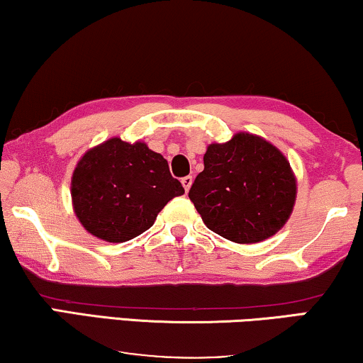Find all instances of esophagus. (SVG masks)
<instances>
[{"label":"esophagus","mask_w":363,"mask_h":363,"mask_svg":"<svg viewBox=\"0 0 363 363\" xmlns=\"http://www.w3.org/2000/svg\"><path fill=\"white\" fill-rule=\"evenodd\" d=\"M191 183H193V177L191 175H186V177L182 178V185H183V188H185V191L190 190Z\"/></svg>","instance_id":"34e87169"}]
</instances>
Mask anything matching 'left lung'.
<instances>
[{
  "mask_svg": "<svg viewBox=\"0 0 363 363\" xmlns=\"http://www.w3.org/2000/svg\"><path fill=\"white\" fill-rule=\"evenodd\" d=\"M203 162L188 196L211 231L247 245L284 226L296 201V178L274 145L236 133L230 142L211 143Z\"/></svg>",
  "mask_w": 363,
  "mask_h": 363,
  "instance_id": "1",
  "label": "left lung"
}]
</instances>
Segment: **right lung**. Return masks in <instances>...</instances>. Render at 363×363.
I'll return each mask as SVG.
<instances>
[{"instance_id":"obj_1","label":"right lung","mask_w":363,"mask_h":363,"mask_svg":"<svg viewBox=\"0 0 363 363\" xmlns=\"http://www.w3.org/2000/svg\"><path fill=\"white\" fill-rule=\"evenodd\" d=\"M185 193L160 153L145 143L121 138L104 142L77 163L72 175V205L82 226L108 242L142 235L163 206Z\"/></svg>"}]
</instances>
